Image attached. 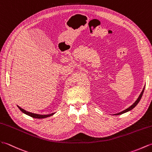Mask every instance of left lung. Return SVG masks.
<instances>
[{"instance_id": "1", "label": "left lung", "mask_w": 152, "mask_h": 152, "mask_svg": "<svg viewBox=\"0 0 152 152\" xmlns=\"http://www.w3.org/2000/svg\"><path fill=\"white\" fill-rule=\"evenodd\" d=\"M144 88H145V87H144V88H143V90H142V92L140 93V96H139V97H138L137 99L135 101V102H134V103L132 104V105H131L129 108H127V109H125L124 110L122 111V112H120V113H117V114H114V115H120V114H124V113H127V112H128V111L132 110V109H133V108L135 107L137 104L138 103H139V102H140L141 97H142V94H143V93H144Z\"/></svg>"}]
</instances>
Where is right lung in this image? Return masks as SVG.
Segmentation results:
<instances>
[{
  "label": "right lung",
  "instance_id": "add662e5",
  "mask_svg": "<svg viewBox=\"0 0 152 152\" xmlns=\"http://www.w3.org/2000/svg\"><path fill=\"white\" fill-rule=\"evenodd\" d=\"M19 109L21 110V111H22V112L23 113L26 114V115L28 116H31L32 118H38V119H42V118H48V117H49L50 116L53 115L54 114H55V113H52V114H45V115H42V114H34V113H30V112H28V111H26L25 110H24L23 109H22V108H21L20 107H19L18 105Z\"/></svg>",
  "mask_w": 152,
  "mask_h": 152
}]
</instances>
